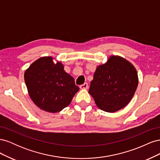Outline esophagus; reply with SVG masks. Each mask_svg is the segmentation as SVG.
I'll return each instance as SVG.
<instances>
[{"instance_id":"esophagus-1","label":"esophagus","mask_w":160,"mask_h":160,"mask_svg":"<svg viewBox=\"0 0 160 160\" xmlns=\"http://www.w3.org/2000/svg\"><path fill=\"white\" fill-rule=\"evenodd\" d=\"M88 88V84L87 83H85L84 84L80 85V89H87Z\"/></svg>"}]
</instances>
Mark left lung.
<instances>
[{
  "label": "left lung",
  "instance_id": "8db88e82",
  "mask_svg": "<svg viewBox=\"0 0 160 160\" xmlns=\"http://www.w3.org/2000/svg\"><path fill=\"white\" fill-rule=\"evenodd\" d=\"M138 85L135 67L122 57L111 55L105 63L97 67L89 93L98 108L114 113L130 102Z\"/></svg>",
  "mask_w": 160,
  "mask_h": 160
}]
</instances>
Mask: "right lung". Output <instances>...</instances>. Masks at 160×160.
Masks as SVG:
<instances>
[{
  "instance_id": "obj_1",
  "label": "right lung",
  "mask_w": 160,
  "mask_h": 160,
  "mask_svg": "<svg viewBox=\"0 0 160 160\" xmlns=\"http://www.w3.org/2000/svg\"><path fill=\"white\" fill-rule=\"evenodd\" d=\"M24 78L30 98L38 108L49 113L67 107L79 88L66 72L62 62L42 57L26 69Z\"/></svg>"
}]
</instances>
